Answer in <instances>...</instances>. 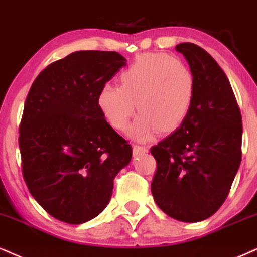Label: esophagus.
Listing matches in <instances>:
<instances>
[{"instance_id":"34e87169","label":"esophagus","mask_w":257,"mask_h":257,"mask_svg":"<svg viewBox=\"0 0 257 257\" xmlns=\"http://www.w3.org/2000/svg\"><path fill=\"white\" fill-rule=\"evenodd\" d=\"M134 155L135 156H138V155H142V154L144 153H148V148L146 147H141V146H134Z\"/></svg>"}]
</instances>
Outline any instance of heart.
Here are the masks:
<instances>
[{
	"mask_svg": "<svg viewBox=\"0 0 257 257\" xmlns=\"http://www.w3.org/2000/svg\"><path fill=\"white\" fill-rule=\"evenodd\" d=\"M120 79L121 86L101 87L97 103L107 121L119 131L128 127L137 107L140 114L131 127L136 140L148 141L158 131H174L191 109L194 73L185 62L168 54H142Z\"/></svg>",
	"mask_w": 257,
	"mask_h": 257,
	"instance_id": "obj_1",
	"label": "heart"
}]
</instances>
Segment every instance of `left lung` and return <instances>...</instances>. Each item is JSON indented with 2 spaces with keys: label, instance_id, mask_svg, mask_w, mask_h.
I'll use <instances>...</instances> for the list:
<instances>
[{
  "label": "left lung",
  "instance_id": "1",
  "mask_svg": "<svg viewBox=\"0 0 257 257\" xmlns=\"http://www.w3.org/2000/svg\"><path fill=\"white\" fill-rule=\"evenodd\" d=\"M196 81L188 116L152 148L156 204L171 218L198 222L222 206L242 160V116L228 78L206 50L180 43Z\"/></svg>",
  "mask_w": 257,
  "mask_h": 257
}]
</instances>
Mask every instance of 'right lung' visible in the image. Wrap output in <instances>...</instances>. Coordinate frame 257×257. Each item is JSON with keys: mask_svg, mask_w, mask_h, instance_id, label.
<instances>
[{"mask_svg": "<svg viewBox=\"0 0 257 257\" xmlns=\"http://www.w3.org/2000/svg\"><path fill=\"white\" fill-rule=\"evenodd\" d=\"M126 61L116 51H74L44 68L27 95L19 136L24 179L60 221L79 225L103 212L114 178L131 161V146L97 103Z\"/></svg>", "mask_w": 257, "mask_h": 257, "instance_id": "obj_1", "label": "right lung"}]
</instances>
